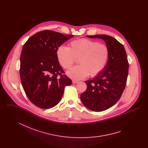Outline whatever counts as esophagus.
I'll return each instance as SVG.
<instances>
[{"label": "esophagus", "instance_id": "34e87169", "mask_svg": "<svg viewBox=\"0 0 148 148\" xmlns=\"http://www.w3.org/2000/svg\"><path fill=\"white\" fill-rule=\"evenodd\" d=\"M72 83H73V84H77V83H78V82L75 80H72Z\"/></svg>", "mask_w": 148, "mask_h": 148}]
</instances>
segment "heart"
Here are the masks:
<instances>
[{
	"label": "heart",
	"instance_id": "1",
	"mask_svg": "<svg viewBox=\"0 0 148 148\" xmlns=\"http://www.w3.org/2000/svg\"><path fill=\"white\" fill-rule=\"evenodd\" d=\"M56 58L64 69H69L78 59L79 65L66 71V75L74 80H80L89 74L94 77L106 66L109 56V49L105 44L87 39L73 40L69 47L59 46Z\"/></svg>",
	"mask_w": 148,
	"mask_h": 148
}]
</instances>
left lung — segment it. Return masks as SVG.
I'll return each mask as SVG.
<instances>
[{"instance_id": "1", "label": "left lung", "mask_w": 148, "mask_h": 148, "mask_svg": "<svg viewBox=\"0 0 148 148\" xmlns=\"http://www.w3.org/2000/svg\"><path fill=\"white\" fill-rule=\"evenodd\" d=\"M86 36L103 40L109 49L105 67L92 79L85 82L87 89L80 95L87 108L101 112L114 106L125 89L129 69L127 54L124 46L112 36L101 34Z\"/></svg>"}]
</instances>
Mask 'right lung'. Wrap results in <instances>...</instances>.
I'll return each instance as SVG.
<instances>
[{"label":"right lung","instance_id":"add662e5","mask_svg":"<svg viewBox=\"0 0 148 148\" xmlns=\"http://www.w3.org/2000/svg\"><path fill=\"white\" fill-rule=\"evenodd\" d=\"M73 36L42 30L30 37L23 47L20 58L21 84L29 99L39 108L49 109L56 106L65 87L71 84V79L62 75L64 71L56 51Z\"/></svg>","mask_w":148,"mask_h":148}]
</instances>
